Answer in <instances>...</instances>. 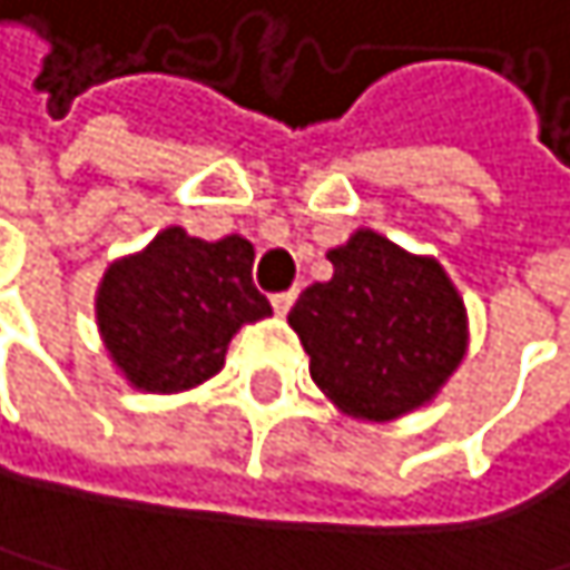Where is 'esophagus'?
I'll return each mask as SVG.
<instances>
[{
    "instance_id": "34e87169",
    "label": "esophagus",
    "mask_w": 570,
    "mask_h": 570,
    "mask_svg": "<svg viewBox=\"0 0 570 570\" xmlns=\"http://www.w3.org/2000/svg\"><path fill=\"white\" fill-rule=\"evenodd\" d=\"M294 301H297V291H283V294H273V314L276 317H287V311L294 307Z\"/></svg>"
}]
</instances>
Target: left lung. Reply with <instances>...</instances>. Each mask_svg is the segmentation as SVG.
I'll return each mask as SVG.
<instances>
[{"mask_svg": "<svg viewBox=\"0 0 570 570\" xmlns=\"http://www.w3.org/2000/svg\"><path fill=\"white\" fill-rule=\"evenodd\" d=\"M334 276L291 311L311 377L347 417L384 424L428 407L468 357V307L434 256L361 226L327 249Z\"/></svg>", "mask_w": 570, "mask_h": 570, "instance_id": "8db88e82", "label": "left lung"}]
</instances>
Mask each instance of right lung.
Segmentation results:
<instances>
[{"mask_svg":"<svg viewBox=\"0 0 570 570\" xmlns=\"http://www.w3.org/2000/svg\"><path fill=\"white\" fill-rule=\"evenodd\" d=\"M269 317L253 287V243L159 229L139 253L106 266L96 287L99 341L122 381L146 394H179L223 371L243 324Z\"/></svg>","mask_w":570,"mask_h":570,"instance_id":"obj_1","label":"right lung"}]
</instances>
